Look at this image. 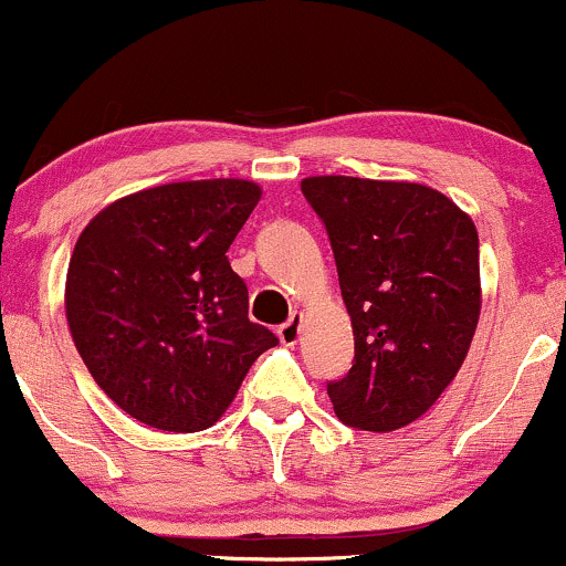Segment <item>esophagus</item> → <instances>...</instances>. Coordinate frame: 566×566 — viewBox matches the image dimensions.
Returning a JSON list of instances; mask_svg holds the SVG:
<instances>
[{
  "label": "esophagus",
  "mask_w": 566,
  "mask_h": 566,
  "mask_svg": "<svg viewBox=\"0 0 566 566\" xmlns=\"http://www.w3.org/2000/svg\"><path fill=\"white\" fill-rule=\"evenodd\" d=\"M301 324H303V316L292 314L290 319L279 327V340H282L284 346H295V343L301 340Z\"/></svg>",
  "instance_id": "34e87169"
}]
</instances>
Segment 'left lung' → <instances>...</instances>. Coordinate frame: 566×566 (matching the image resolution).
Returning a JSON list of instances; mask_svg holds the SVG:
<instances>
[{"instance_id":"1","label":"left lung","mask_w":566,"mask_h":566,"mask_svg":"<svg viewBox=\"0 0 566 566\" xmlns=\"http://www.w3.org/2000/svg\"><path fill=\"white\" fill-rule=\"evenodd\" d=\"M301 191L329 233L354 329V367L327 386L335 415L375 433L415 423L476 333V226L437 188L407 180L314 175Z\"/></svg>"}]
</instances>
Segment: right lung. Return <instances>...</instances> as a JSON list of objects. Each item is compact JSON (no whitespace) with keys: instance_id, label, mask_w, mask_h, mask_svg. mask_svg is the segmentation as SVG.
I'll use <instances>...</instances> for the list:
<instances>
[{"instance_id":"1","label":"right lung","mask_w":566,"mask_h":566,"mask_svg":"<svg viewBox=\"0 0 566 566\" xmlns=\"http://www.w3.org/2000/svg\"><path fill=\"white\" fill-rule=\"evenodd\" d=\"M242 178L165 184L103 207L66 274L74 346L129 418L172 433L216 426L276 335L247 319L229 247L261 201Z\"/></svg>"}]
</instances>
